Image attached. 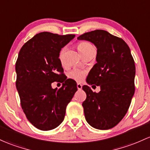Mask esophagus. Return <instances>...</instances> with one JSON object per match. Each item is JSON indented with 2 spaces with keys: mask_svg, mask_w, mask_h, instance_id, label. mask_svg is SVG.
I'll return each mask as SVG.
<instances>
[{
  "mask_svg": "<svg viewBox=\"0 0 150 150\" xmlns=\"http://www.w3.org/2000/svg\"><path fill=\"white\" fill-rule=\"evenodd\" d=\"M82 87H83V85H82L80 83H78V84H77V88H78V90H81Z\"/></svg>",
  "mask_w": 150,
  "mask_h": 150,
  "instance_id": "34e87169",
  "label": "esophagus"
}]
</instances>
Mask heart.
I'll return each instance as SVG.
<instances>
[{
    "label": "heart",
    "mask_w": 150,
    "mask_h": 150,
    "mask_svg": "<svg viewBox=\"0 0 150 150\" xmlns=\"http://www.w3.org/2000/svg\"><path fill=\"white\" fill-rule=\"evenodd\" d=\"M78 50H80V53L83 55H85V54L88 53L90 51L95 50L94 47L90 42H81L78 44ZM65 47H62L60 50V53H59V59L62 62V60H63V56L65 52ZM69 78L71 79H73L74 80H76V81L80 82L82 81L83 80L85 76V72L84 70H79V69H74L72 71L69 72Z\"/></svg>",
    "instance_id": "heart-1"
}]
</instances>
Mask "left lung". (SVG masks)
<instances>
[{
	"instance_id": "8db88e82",
	"label": "left lung",
	"mask_w": 150,
	"mask_h": 150,
	"mask_svg": "<svg viewBox=\"0 0 150 150\" xmlns=\"http://www.w3.org/2000/svg\"><path fill=\"white\" fill-rule=\"evenodd\" d=\"M78 40L90 41L97 47V63L86 82L100 87L98 93L88 85L83 103L86 121L93 127L109 129L120 122L130 105L134 93L135 65L127 44L120 38L103 30L85 33Z\"/></svg>"
}]
</instances>
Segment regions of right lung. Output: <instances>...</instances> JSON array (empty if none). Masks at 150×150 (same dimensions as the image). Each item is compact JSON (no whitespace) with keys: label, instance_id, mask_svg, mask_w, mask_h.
Wrapping results in <instances>:
<instances>
[{"label":"right lung","instance_id":"add662e5","mask_svg":"<svg viewBox=\"0 0 150 150\" xmlns=\"http://www.w3.org/2000/svg\"><path fill=\"white\" fill-rule=\"evenodd\" d=\"M75 35L49 32L36 34L23 45L16 63V88L30 122L40 130L55 129L63 121L67 104L78 90L77 83L64 75L59 53ZM60 81V89L52 88Z\"/></svg>","mask_w":150,"mask_h":150}]
</instances>
